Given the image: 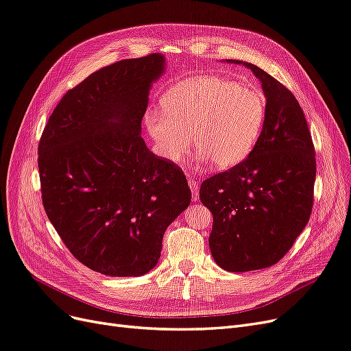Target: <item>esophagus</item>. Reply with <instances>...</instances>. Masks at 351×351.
Returning a JSON list of instances; mask_svg holds the SVG:
<instances>
[{"instance_id": "obj_1", "label": "esophagus", "mask_w": 351, "mask_h": 351, "mask_svg": "<svg viewBox=\"0 0 351 351\" xmlns=\"http://www.w3.org/2000/svg\"><path fill=\"white\" fill-rule=\"evenodd\" d=\"M189 186H190V190H192V195H193V199L197 200L199 199V184L195 178H189Z\"/></svg>"}]
</instances>
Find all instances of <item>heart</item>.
<instances>
[{
  "label": "heart",
  "instance_id": "obj_1",
  "mask_svg": "<svg viewBox=\"0 0 351 351\" xmlns=\"http://www.w3.org/2000/svg\"><path fill=\"white\" fill-rule=\"evenodd\" d=\"M161 105L164 112H146L145 123L169 162L182 161L193 136L204 161L234 167L254 149L267 120L262 93L224 77L187 79L169 89Z\"/></svg>",
  "mask_w": 351,
  "mask_h": 351
}]
</instances>
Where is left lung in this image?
I'll return each mask as SVG.
<instances>
[{
  "mask_svg": "<svg viewBox=\"0 0 351 351\" xmlns=\"http://www.w3.org/2000/svg\"><path fill=\"white\" fill-rule=\"evenodd\" d=\"M267 97L259 141L240 164L206 178L200 202L214 217L212 258L222 269L247 272L281 261L309 222L316 159L312 136L294 95L250 62Z\"/></svg>",
  "mask_w": 351,
  "mask_h": 351,
  "instance_id": "left-lung-1",
  "label": "left lung"
}]
</instances>
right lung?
I'll return each mask as SVG.
<instances>
[{
	"instance_id": "right-lung-1",
	"label": "right lung",
	"mask_w": 351,
	"mask_h": 351,
	"mask_svg": "<svg viewBox=\"0 0 351 351\" xmlns=\"http://www.w3.org/2000/svg\"><path fill=\"white\" fill-rule=\"evenodd\" d=\"M165 58L117 61L67 90L42 132V204L79 262L139 277L161 256L167 227L192 200L183 169L142 139L151 84Z\"/></svg>"
}]
</instances>
